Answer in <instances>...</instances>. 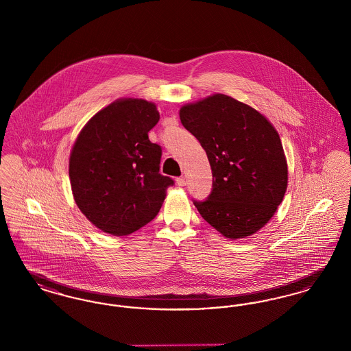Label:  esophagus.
I'll return each mask as SVG.
<instances>
[{
	"label": "esophagus",
	"mask_w": 351,
	"mask_h": 351,
	"mask_svg": "<svg viewBox=\"0 0 351 351\" xmlns=\"http://www.w3.org/2000/svg\"><path fill=\"white\" fill-rule=\"evenodd\" d=\"M176 183H178L179 186H184V185L186 184V180H185V178L182 176V178H178V179H176Z\"/></svg>",
	"instance_id": "esophagus-1"
}]
</instances>
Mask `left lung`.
Returning <instances> with one entry per match:
<instances>
[{
	"instance_id": "left-lung-1",
	"label": "left lung",
	"mask_w": 351,
	"mask_h": 351,
	"mask_svg": "<svg viewBox=\"0 0 351 351\" xmlns=\"http://www.w3.org/2000/svg\"><path fill=\"white\" fill-rule=\"evenodd\" d=\"M184 128L206 152L213 188L193 201L201 217L226 238L262 229L283 201L288 167L282 141L258 110L216 93L180 109Z\"/></svg>"
}]
</instances>
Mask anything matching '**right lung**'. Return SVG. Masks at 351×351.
<instances>
[{"label": "right lung", "mask_w": 351, "mask_h": 351, "mask_svg": "<svg viewBox=\"0 0 351 351\" xmlns=\"http://www.w3.org/2000/svg\"><path fill=\"white\" fill-rule=\"evenodd\" d=\"M156 105L119 99L90 118L69 156V180L79 209L112 235L134 233L159 213L173 180L159 173L162 149L149 139Z\"/></svg>", "instance_id": "add662e5"}]
</instances>
